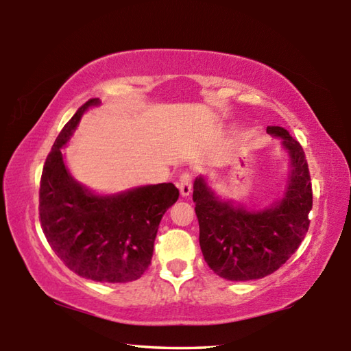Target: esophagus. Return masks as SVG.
<instances>
[{"mask_svg": "<svg viewBox=\"0 0 351 351\" xmlns=\"http://www.w3.org/2000/svg\"><path fill=\"white\" fill-rule=\"evenodd\" d=\"M192 180L193 176L190 171H182L180 175V182H178V186H180V192L182 197H189V195L192 193Z\"/></svg>", "mask_w": 351, "mask_h": 351, "instance_id": "34e87169", "label": "esophagus"}]
</instances>
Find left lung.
<instances>
[{
  "label": "left lung",
  "mask_w": 351,
  "mask_h": 351,
  "mask_svg": "<svg viewBox=\"0 0 351 351\" xmlns=\"http://www.w3.org/2000/svg\"><path fill=\"white\" fill-rule=\"evenodd\" d=\"M291 156L285 198L265 210H245L219 201L203 176L193 182L199 246L209 268L226 280H254L277 271L293 255L310 228L313 189L304 148L287 130L268 127Z\"/></svg>",
  "instance_id": "left-lung-1"
}]
</instances>
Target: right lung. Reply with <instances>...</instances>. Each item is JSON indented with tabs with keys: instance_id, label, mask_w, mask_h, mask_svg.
<instances>
[{
	"instance_id": "right-lung-1",
	"label": "right lung",
	"mask_w": 351,
	"mask_h": 351,
	"mask_svg": "<svg viewBox=\"0 0 351 351\" xmlns=\"http://www.w3.org/2000/svg\"><path fill=\"white\" fill-rule=\"evenodd\" d=\"M90 99L63 127L46 158L40 181V223L47 243L68 268L94 282L125 283L144 274L152 261L158 226L180 190L171 182L97 197L64 167L69 141Z\"/></svg>"
}]
</instances>
